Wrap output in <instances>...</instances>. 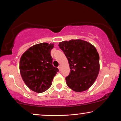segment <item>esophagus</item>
Segmentation results:
<instances>
[{"label": "esophagus", "mask_w": 121, "mask_h": 121, "mask_svg": "<svg viewBox=\"0 0 121 121\" xmlns=\"http://www.w3.org/2000/svg\"><path fill=\"white\" fill-rule=\"evenodd\" d=\"M58 69H59V70L61 71V65H59V66L58 67Z\"/></svg>", "instance_id": "34e87169"}]
</instances>
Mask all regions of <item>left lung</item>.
I'll return each mask as SVG.
<instances>
[{
    "label": "left lung",
    "instance_id": "obj_1",
    "mask_svg": "<svg viewBox=\"0 0 121 121\" xmlns=\"http://www.w3.org/2000/svg\"><path fill=\"white\" fill-rule=\"evenodd\" d=\"M68 59L70 73L65 78L68 86L77 92L85 91L95 83L100 70L99 55L92 44L82 39L59 43Z\"/></svg>",
    "mask_w": 121,
    "mask_h": 121
}]
</instances>
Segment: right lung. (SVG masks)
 Instances as JSON below:
<instances>
[{"instance_id":"add662e5","label":"right lung","mask_w":121,"mask_h":121,"mask_svg":"<svg viewBox=\"0 0 121 121\" xmlns=\"http://www.w3.org/2000/svg\"><path fill=\"white\" fill-rule=\"evenodd\" d=\"M54 44H37L29 48L20 58V72L30 90L37 93L46 91L59 69L52 65L51 51Z\"/></svg>"}]
</instances>
